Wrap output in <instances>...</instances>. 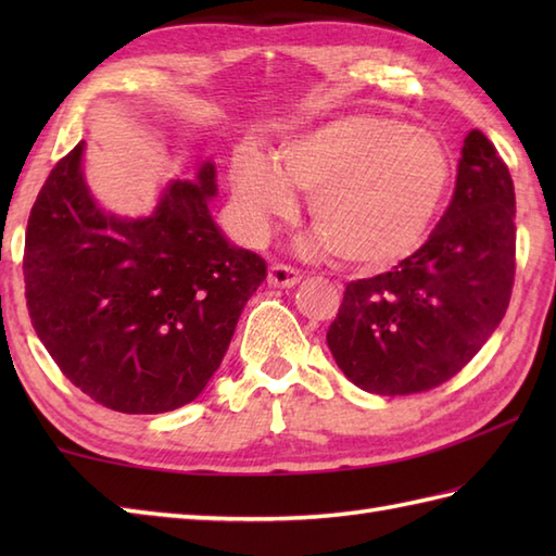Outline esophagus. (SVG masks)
Here are the masks:
<instances>
[{
    "mask_svg": "<svg viewBox=\"0 0 556 556\" xmlns=\"http://www.w3.org/2000/svg\"><path fill=\"white\" fill-rule=\"evenodd\" d=\"M269 287H277V289H291L296 287L301 281V271L291 265L285 263H275L269 267V275H267Z\"/></svg>",
    "mask_w": 556,
    "mask_h": 556,
    "instance_id": "34e87169",
    "label": "esophagus"
}]
</instances>
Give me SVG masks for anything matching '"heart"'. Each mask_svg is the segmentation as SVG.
<instances>
[{
	"mask_svg": "<svg viewBox=\"0 0 556 556\" xmlns=\"http://www.w3.org/2000/svg\"><path fill=\"white\" fill-rule=\"evenodd\" d=\"M448 184L440 140L382 116H344L291 140L269 160L245 152L233 162V193L248 227L265 233L308 193L315 245L346 265L382 269L413 253Z\"/></svg>",
	"mask_w": 556,
	"mask_h": 556,
	"instance_id": "b5f03b06",
	"label": "heart"
}]
</instances>
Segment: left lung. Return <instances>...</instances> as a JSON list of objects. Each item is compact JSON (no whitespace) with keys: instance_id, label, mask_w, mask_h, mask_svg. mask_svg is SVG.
I'll use <instances>...</instances> for the list:
<instances>
[{"instance_id":"obj_1","label":"left lung","mask_w":556,"mask_h":556,"mask_svg":"<svg viewBox=\"0 0 556 556\" xmlns=\"http://www.w3.org/2000/svg\"><path fill=\"white\" fill-rule=\"evenodd\" d=\"M509 167L473 128L430 239L384 275L346 285L327 346L365 392L408 396L452 380L509 308L516 275Z\"/></svg>"}]
</instances>
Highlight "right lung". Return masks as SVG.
<instances>
[{
    "instance_id": "right-lung-1",
    "label": "right lung",
    "mask_w": 556,
    "mask_h": 556,
    "mask_svg": "<svg viewBox=\"0 0 556 556\" xmlns=\"http://www.w3.org/2000/svg\"><path fill=\"white\" fill-rule=\"evenodd\" d=\"M83 143L54 164L30 210L23 279L30 323L66 380L119 413L174 410L203 392L265 260L212 222L215 164L174 181L146 219L102 212Z\"/></svg>"
}]
</instances>
